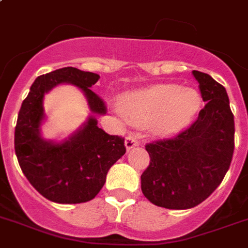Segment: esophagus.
<instances>
[{
	"label": "esophagus",
	"instance_id": "34e87169",
	"mask_svg": "<svg viewBox=\"0 0 248 248\" xmlns=\"http://www.w3.org/2000/svg\"><path fill=\"white\" fill-rule=\"evenodd\" d=\"M139 146V140L137 139L136 136H133V134H129L128 137L125 138V147L128 151H130L132 148H134V147Z\"/></svg>",
	"mask_w": 248,
	"mask_h": 248
}]
</instances>
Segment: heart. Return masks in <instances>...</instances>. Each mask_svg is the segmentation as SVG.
Returning a JSON list of instances; mask_svg holds the SVG:
<instances>
[{"instance_id":"heart-1","label":"heart","mask_w":248,"mask_h":248,"mask_svg":"<svg viewBox=\"0 0 248 248\" xmlns=\"http://www.w3.org/2000/svg\"><path fill=\"white\" fill-rule=\"evenodd\" d=\"M119 111L129 123H144L149 132L167 136L185 128L200 111L202 99L196 90L156 85L129 92L119 99Z\"/></svg>"}]
</instances>
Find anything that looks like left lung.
Instances as JSON below:
<instances>
[{
	"label": "left lung",
	"instance_id": "1",
	"mask_svg": "<svg viewBox=\"0 0 248 248\" xmlns=\"http://www.w3.org/2000/svg\"><path fill=\"white\" fill-rule=\"evenodd\" d=\"M204 109L173 138L148 143L151 161L140 176L143 195L166 209L199 205L220 185L232 162L234 118L226 89L209 75L193 71Z\"/></svg>",
	"mask_w": 248,
	"mask_h": 248
}]
</instances>
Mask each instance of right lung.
<instances>
[{"label": "right lung", "instance_id": "1", "mask_svg": "<svg viewBox=\"0 0 248 248\" xmlns=\"http://www.w3.org/2000/svg\"><path fill=\"white\" fill-rule=\"evenodd\" d=\"M99 78L96 73L73 67L55 69L39 76L22 101L15 128L16 157L29 183L50 202L79 204L93 199L110 167L126 151L124 138L104 132L95 116L61 143L46 140L40 134L46 118L44 95L61 83L77 86L93 114H106L105 102L90 89Z\"/></svg>", "mask_w": 248, "mask_h": 248}]
</instances>
